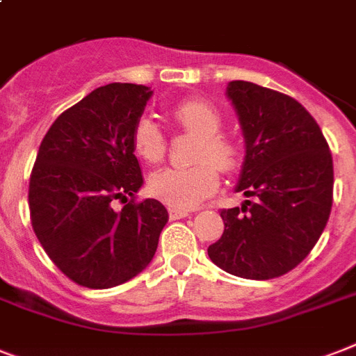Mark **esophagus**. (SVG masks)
I'll list each match as a JSON object with an SVG mask.
<instances>
[{"label": "esophagus", "mask_w": 356, "mask_h": 356, "mask_svg": "<svg viewBox=\"0 0 356 356\" xmlns=\"http://www.w3.org/2000/svg\"><path fill=\"white\" fill-rule=\"evenodd\" d=\"M190 216V210L186 208H170V218L172 219H183Z\"/></svg>", "instance_id": "34e87169"}]
</instances>
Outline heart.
<instances>
[{"instance_id":"obj_1","label":"heart","mask_w":356,"mask_h":356,"mask_svg":"<svg viewBox=\"0 0 356 356\" xmlns=\"http://www.w3.org/2000/svg\"><path fill=\"white\" fill-rule=\"evenodd\" d=\"M172 117L179 128L197 137L190 152L193 164L186 168H166L149 177V192L170 207L190 208L218 188L219 170L232 173L241 164V152L234 138L221 131L223 117L204 98L190 97L175 104ZM133 152L148 164L163 163L166 137L155 120L140 117L131 131Z\"/></svg>"}]
</instances>
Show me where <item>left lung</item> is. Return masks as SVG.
<instances>
[{
  "label": "left lung",
  "instance_id": "obj_1",
  "mask_svg": "<svg viewBox=\"0 0 356 356\" xmlns=\"http://www.w3.org/2000/svg\"><path fill=\"white\" fill-rule=\"evenodd\" d=\"M228 98L239 115L247 155L236 192L252 201L223 208V236L208 247L219 268L273 280L307 258L333 204V157L322 129L298 100L234 80Z\"/></svg>",
  "mask_w": 356,
  "mask_h": 356
}]
</instances>
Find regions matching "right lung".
Listing matches in <instances>:
<instances>
[{
  "instance_id": "add662e5",
  "label": "right lung",
  "mask_w": 356,
  "mask_h": 356,
  "mask_svg": "<svg viewBox=\"0 0 356 356\" xmlns=\"http://www.w3.org/2000/svg\"><path fill=\"white\" fill-rule=\"evenodd\" d=\"M149 97L137 83L95 89L54 120L38 149L29 181L33 230L82 287L109 289L143 273L168 221L157 199L137 201L143 172L131 131Z\"/></svg>"
}]
</instances>
